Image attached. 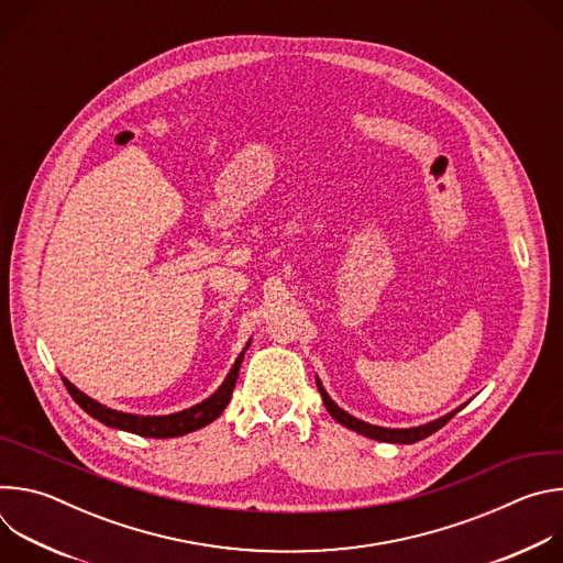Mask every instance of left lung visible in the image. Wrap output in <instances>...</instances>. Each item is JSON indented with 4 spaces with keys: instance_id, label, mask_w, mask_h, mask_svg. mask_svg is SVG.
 I'll use <instances>...</instances> for the list:
<instances>
[{
    "instance_id": "left-lung-1",
    "label": "left lung",
    "mask_w": 563,
    "mask_h": 563,
    "mask_svg": "<svg viewBox=\"0 0 563 563\" xmlns=\"http://www.w3.org/2000/svg\"><path fill=\"white\" fill-rule=\"evenodd\" d=\"M316 387H318L320 396H323V404H325V408H328V412L332 415L334 421H339L341 426H345V428L352 430V432H358V434H363V437H367V439L383 441V443H404V445L417 443V441H421V439L434 434L437 430H441L456 412H461V410L465 408V404H463V406H459L456 410H452V412H448V415H443V417H439V419H434V421H430V423L415 426V428H383V426H372V423H367V421H361V419L352 417L350 412H345L343 408H339V406L334 404V400H332V396L328 394V389L323 387V383H320L318 376H316Z\"/></svg>"
}]
</instances>
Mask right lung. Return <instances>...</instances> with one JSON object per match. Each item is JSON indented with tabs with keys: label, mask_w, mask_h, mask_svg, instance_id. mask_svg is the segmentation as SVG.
Returning a JSON list of instances; mask_svg holds the SVG:
<instances>
[{
	"label": "right lung",
	"mask_w": 563,
	"mask_h": 563,
	"mask_svg": "<svg viewBox=\"0 0 563 563\" xmlns=\"http://www.w3.org/2000/svg\"><path fill=\"white\" fill-rule=\"evenodd\" d=\"M250 345H252V339L247 341L243 352L238 354V358L233 361L229 374L224 376L220 387L209 398L200 400V404H196V406H191L187 410L174 412V415H159V417L146 415L144 417V415L120 412V410H113V408H107V406L98 404L96 398L87 396L85 391H79L66 376H62V380H64L68 394L75 398V404L82 408L87 415L98 419L100 423H104V426H109L113 430L137 434V437L174 439V437H183V434H189V432H196V430L209 426L211 421H216L224 412V408L229 406V400H231V391L235 387V380H238L240 365H243V358H245V352L250 350Z\"/></svg>",
	"instance_id": "1"
}]
</instances>
